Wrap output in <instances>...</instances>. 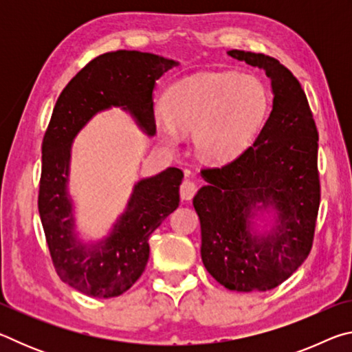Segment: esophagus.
I'll list each match as a JSON object with an SVG mask.
<instances>
[{
  "instance_id": "esophagus-1",
  "label": "esophagus",
  "mask_w": 352,
  "mask_h": 352,
  "mask_svg": "<svg viewBox=\"0 0 352 352\" xmlns=\"http://www.w3.org/2000/svg\"><path fill=\"white\" fill-rule=\"evenodd\" d=\"M197 192V184L190 180H183V183L180 184V195L182 199L184 200H190Z\"/></svg>"
}]
</instances>
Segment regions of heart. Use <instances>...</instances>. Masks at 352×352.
Returning a JSON list of instances; mask_svg holds the SVG:
<instances>
[{
  "mask_svg": "<svg viewBox=\"0 0 352 352\" xmlns=\"http://www.w3.org/2000/svg\"><path fill=\"white\" fill-rule=\"evenodd\" d=\"M267 110V93L253 77L204 73L177 82L166 94V111L157 130L168 147L180 130L194 132L195 148L208 162H226L248 144Z\"/></svg>",
  "mask_w": 352,
  "mask_h": 352,
  "instance_id": "1",
  "label": "heart"
}]
</instances>
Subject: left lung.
Returning a JSON list of instances; mask_svg holds the SVG:
<instances>
[{
	"mask_svg": "<svg viewBox=\"0 0 352 352\" xmlns=\"http://www.w3.org/2000/svg\"><path fill=\"white\" fill-rule=\"evenodd\" d=\"M239 62L272 79L273 109L252 146L222 168L201 170L206 186L194 197L201 228V261L223 287H278L311 253L320 206L318 130L305 90L276 58L239 50ZM273 206L277 226L251 233L254 210Z\"/></svg>",
	"mask_w": 352,
	"mask_h": 352,
	"instance_id": "8db88e82",
	"label": "left lung"
}]
</instances>
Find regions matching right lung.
Wrapping results in <instances>:
<instances>
[{"label":"right lung","instance_id":"right-lung-1","mask_svg":"<svg viewBox=\"0 0 352 352\" xmlns=\"http://www.w3.org/2000/svg\"><path fill=\"white\" fill-rule=\"evenodd\" d=\"M175 65L148 52H105L68 82L47 124L41 142V225L57 275L88 296H119L138 281L148 261V237L180 204L183 172L168 168L136 183L109 237L83 245L74 236L67 190L71 142L98 111L111 105L129 110L144 132L153 135L155 83Z\"/></svg>","mask_w":352,"mask_h":352}]
</instances>
